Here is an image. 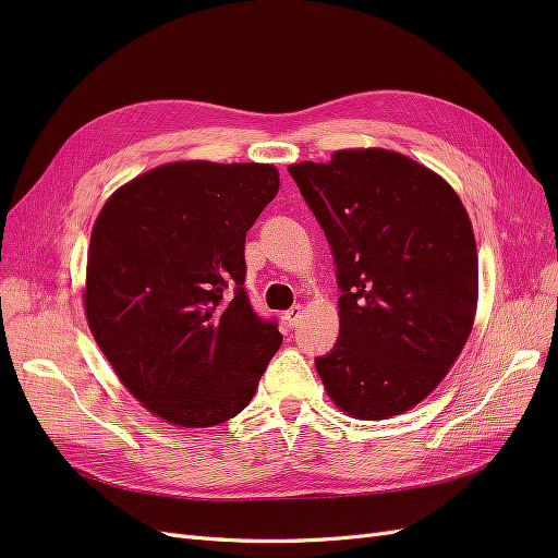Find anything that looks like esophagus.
<instances>
[{
    "instance_id": "obj_1",
    "label": "esophagus",
    "mask_w": 558,
    "mask_h": 558,
    "mask_svg": "<svg viewBox=\"0 0 558 558\" xmlns=\"http://www.w3.org/2000/svg\"><path fill=\"white\" fill-rule=\"evenodd\" d=\"M283 318H286V324H289L291 328H295V326H298V320L302 318V307H300V305L291 307L289 312H286V314H283Z\"/></svg>"
}]
</instances>
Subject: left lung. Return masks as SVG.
<instances>
[{"label":"left lung","instance_id":"left-lung-1","mask_svg":"<svg viewBox=\"0 0 558 558\" xmlns=\"http://www.w3.org/2000/svg\"><path fill=\"white\" fill-rule=\"evenodd\" d=\"M324 228L340 286V337L316 369L337 408L365 421L412 410L472 330L477 248L451 185L386 148L289 167Z\"/></svg>","mask_w":558,"mask_h":558}]
</instances>
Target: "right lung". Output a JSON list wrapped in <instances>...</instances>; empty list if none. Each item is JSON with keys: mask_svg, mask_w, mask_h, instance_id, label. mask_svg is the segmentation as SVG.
I'll list each match as a JSON object with an SVG mask.
<instances>
[{"mask_svg": "<svg viewBox=\"0 0 558 558\" xmlns=\"http://www.w3.org/2000/svg\"><path fill=\"white\" fill-rule=\"evenodd\" d=\"M277 191L272 165L170 162L97 216L88 326L128 391L170 424L238 416L281 347L277 320L244 289L246 232Z\"/></svg>", "mask_w": 558, "mask_h": 558, "instance_id": "right-lung-1", "label": "right lung"}]
</instances>
